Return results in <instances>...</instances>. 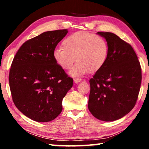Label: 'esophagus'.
Here are the masks:
<instances>
[{
    "label": "esophagus",
    "mask_w": 149,
    "mask_h": 149,
    "mask_svg": "<svg viewBox=\"0 0 149 149\" xmlns=\"http://www.w3.org/2000/svg\"><path fill=\"white\" fill-rule=\"evenodd\" d=\"M81 81V79H80L79 77H75L74 79V81L75 84H78V83L80 82Z\"/></svg>",
    "instance_id": "esophagus-1"
}]
</instances>
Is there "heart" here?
Wrapping results in <instances>:
<instances>
[{"label": "heart", "instance_id": "b5f03b06", "mask_svg": "<svg viewBox=\"0 0 149 149\" xmlns=\"http://www.w3.org/2000/svg\"><path fill=\"white\" fill-rule=\"evenodd\" d=\"M62 48L54 50L55 62L64 70L71 69L72 76L95 73L104 65L108 54V45L103 37L85 31L74 33L62 41Z\"/></svg>", "mask_w": 149, "mask_h": 149}]
</instances>
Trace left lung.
<instances>
[{
    "label": "left lung",
    "mask_w": 149,
    "mask_h": 149,
    "mask_svg": "<svg viewBox=\"0 0 149 149\" xmlns=\"http://www.w3.org/2000/svg\"><path fill=\"white\" fill-rule=\"evenodd\" d=\"M108 45L107 60L89 80L88 108L104 122L120 119L137 102L142 74L140 62L131 45L110 32H98Z\"/></svg>",
    "instance_id": "left-lung-1"
}]
</instances>
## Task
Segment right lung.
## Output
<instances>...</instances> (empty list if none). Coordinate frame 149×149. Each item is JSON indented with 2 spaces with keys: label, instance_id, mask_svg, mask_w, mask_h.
Returning <instances> with one entry per match:
<instances>
[{
  "label": "right lung",
  "instance_id": "obj_1",
  "mask_svg": "<svg viewBox=\"0 0 149 149\" xmlns=\"http://www.w3.org/2000/svg\"><path fill=\"white\" fill-rule=\"evenodd\" d=\"M67 29L44 32L24 42L17 50L9 73L14 104L22 114L39 122L55 119L73 79L55 62L53 52Z\"/></svg>",
  "mask_w": 149,
  "mask_h": 149
}]
</instances>
